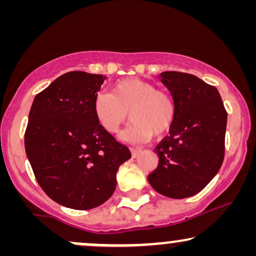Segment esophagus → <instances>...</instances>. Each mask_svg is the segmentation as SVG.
I'll list each match as a JSON object with an SVG mask.
<instances>
[{"instance_id":"1","label":"esophagus","mask_w":256,"mask_h":256,"mask_svg":"<svg viewBox=\"0 0 256 256\" xmlns=\"http://www.w3.org/2000/svg\"><path fill=\"white\" fill-rule=\"evenodd\" d=\"M130 150H131L132 158H138L140 154H142V149H140V148H131Z\"/></svg>"}]
</instances>
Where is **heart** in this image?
Returning <instances> with one entry per match:
<instances>
[{
    "label": "heart",
    "mask_w": 256,
    "mask_h": 256,
    "mask_svg": "<svg viewBox=\"0 0 256 256\" xmlns=\"http://www.w3.org/2000/svg\"><path fill=\"white\" fill-rule=\"evenodd\" d=\"M92 110L96 122L110 134L119 131L128 112L132 122L122 138L131 142H146L152 136H162L176 118V104L170 94L138 78L116 82L110 94L98 92Z\"/></svg>",
    "instance_id": "b5f03b06"
}]
</instances>
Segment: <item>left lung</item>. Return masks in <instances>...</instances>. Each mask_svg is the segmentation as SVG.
Returning <instances> with one entry per match:
<instances>
[{"instance_id": "obj_1", "label": "left lung", "mask_w": 256, "mask_h": 256, "mask_svg": "<svg viewBox=\"0 0 256 256\" xmlns=\"http://www.w3.org/2000/svg\"><path fill=\"white\" fill-rule=\"evenodd\" d=\"M158 78L171 92L176 118L168 136L155 148L158 164L148 182L167 198H190L222 167L228 113L216 88L196 76L170 71Z\"/></svg>"}]
</instances>
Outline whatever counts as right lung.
Returning <instances> with one entry per match:
<instances>
[{
	"instance_id": "right-lung-1",
	"label": "right lung",
	"mask_w": 256,
	"mask_h": 256,
	"mask_svg": "<svg viewBox=\"0 0 256 256\" xmlns=\"http://www.w3.org/2000/svg\"><path fill=\"white\" fill-rule=\"evenodd\" d=\"M107 79L82 71L55 79L32 102L25 150L38 184L58 204L78 210L104 204L116 172L131 158L128 146L104 131L92 102Z\"/></svg>"
}]
</instances>
